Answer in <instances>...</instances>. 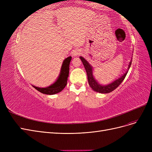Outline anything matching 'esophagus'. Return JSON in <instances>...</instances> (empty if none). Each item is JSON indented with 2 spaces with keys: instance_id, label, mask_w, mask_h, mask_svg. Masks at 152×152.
Instances as JSON below:
<instances>
[{
  "instance_id": "esophagus-1",
  "label": "esophagus",
  "mask_w": 152,
  "mask_h": 152,
  "mask_svg": "<svg viewBox=\"0 0 152 152\" xmlns=\"http://www.w3.org/2000/svg\"><path fill=\"white\" fill-rule=\"evenodd\" d=\"M79 54H80V50L79 49H75V50H73V56H77V55H79Z\"/></svg>"
}]
</instances>
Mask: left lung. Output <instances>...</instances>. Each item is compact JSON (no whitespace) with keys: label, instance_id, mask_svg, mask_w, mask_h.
Here are the masks:
<instances>
[{"label":"left lung","instance_id":"left-lung-1","mask_svg":"<svg viewBox=\"0 0 152 152\" xmlns=\"http://www.w3.org/2000/svg\"><path fill=\"white\" fill-rule=\"evenodd\" d=\"M80 59H81V61L82 63H83L84 66L86 70L87 79H88V82L90 87L93 91L97 92V93L102 94L111 93L112 91L115 89L117 87L122 83V81L125 79L132 63V60H131L129 64L128 65L127 70L126 71V73H124L121 77L118 78V79L115 80L114 81L111 82V83H110L107 85H102L100 84L99 82H98V81L94 79V77L93 75V66L90 65L89 63L82 56H80Z\"/></svg>","mask_w":152,"mask_h":152}]
</instances>
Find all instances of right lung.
<instances>
[{
	"label": "right lung",
	"mask_w": 152,
	"mask_h": 152,
	"mask_svg": "<svg viewBox=\"0 0 152 152\" xmlns=\"http://www.w3.org/2000/svg\"><path fill=\"white\" fill-rule=\"evenodd\" d=\"M72 57L69 56L64 59L61 68V71L59 73V76L56 80L51 85H50L46 87H39L35 86H32L35 89L41 93L48 95H53L57 94L61 92L67 84V80L69 75V66H70V63L71 61Z\"/></svg>",
	"instance_id": "add662e5"
}]
</instances>
